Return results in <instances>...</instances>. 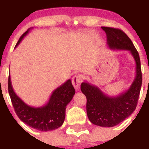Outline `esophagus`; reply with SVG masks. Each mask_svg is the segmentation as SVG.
Returning <instances> with one entry per match:
<instances>
[{"mask_svg": "<svg viewBox=\"0 0 149 149\" xmlns=\"http://www.w3.org/2000/svg\"><path fill=\"white\" fill-rule=\"evenodd\" d=\"M81 82H82V79H81V76L80 75H75L72 79V84L76 90H79L80 88Z\"/></svg>", "mask_w": 149, "mask_h": 149, "instance_id": "esophagus-1", "label": "esophagus"}]
</instances>
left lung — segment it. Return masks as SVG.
<instances>
[{"mask_svg":"<svg viewBox=\"0 0 149 149\" xmlns=\"http://www.w3.org/2000/svg\"><path fill=\"white\" fill-rule=\"evenodd\" d=\"M106 32L111 49L129 51L136 62V77L126 91L110 97L94 85L84 81L81 90L87 99L86 112L92 123L102 127H113L128 118L136 108L142 84V73L139 53L131 39L121 30L101 27Z\"/></svg>","mask_w":149,"mask_h":149,"instance_id":"left-lung-1","label":"left lung"}]
</instances>
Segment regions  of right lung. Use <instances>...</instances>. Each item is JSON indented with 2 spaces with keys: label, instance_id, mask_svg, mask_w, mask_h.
I'll list each match as a JSON object with an SVG mask.
<instances>
[{
  "label": "right lung",
  "instance_id": "right-lung-1",
  "mask_svg": "<svg viewBox=\"0 0 149 149\" xmlns=\"http://www.w3.org/2000/svg\"><path fill=\"white\" fill-rule=\"evenodd\" d=\"M30 29L21 36L15 48L21 43ZM8 93L15 113L22 121L30 127L40 131L55 130L62 126L65 120V108L75 94L71 81L66 82L54 91L48 103L42 107L35 108L23 102L13 89L10 75L8 77Z\"/></svg>",
  "mask_w": 149,
  "mask_h": 149
}]
</instances>
